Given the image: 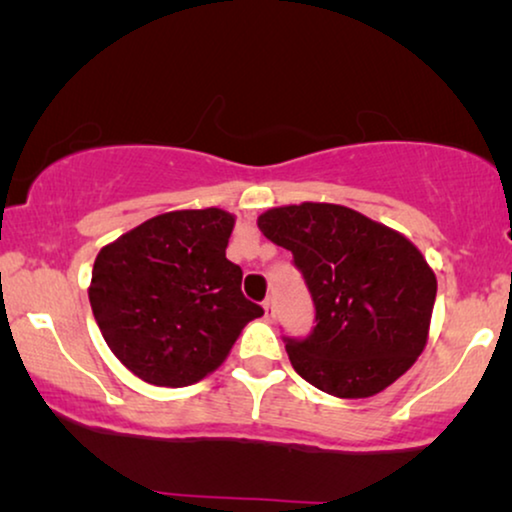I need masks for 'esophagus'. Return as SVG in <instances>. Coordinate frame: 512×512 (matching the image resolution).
I'll list each match as a JSON object with an SVG mask.
<instances>
[{"label": "esophagus", "instance_id": "34e87169", "mask_svg": "<svg viewBox=\"0 0 512 512\" xmlns=\"http://www.w3.org/2000/svg\"><path fill=\"white\" fill-rule=\"evenodd\" d=\"M263 310H265V319L275 321L277 310H275V298H265L263 300Z\"/></svg>", "mask_w": 512, "mask_h": 512}]
</instances>
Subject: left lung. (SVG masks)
<instances>
[{
	"label": "left lung",
	"instance_id": "8db88e82",
	"mask_svg": "<svg viewBox=\"0 0 512 512\" xmlns=\"http://www.w3.org/2000/svg\"><path fill=\"white\" fill-rule=\"evenodd\" d=\"M261 233L289 249L317 307L310 338L286 340L291 366L338 398L380 394L429 342L436 272L398 230L331 202L272 207Z\"/></svg>",
	"mask_w": 512,
	"mask_h": 512
}]
</instances>
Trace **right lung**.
Wrapping results in <instances>:
<instances>
[{
  "instance_id": "1",
  "label": "right lung",
  "mask_w": 512,
  "mask_h": 512,
  "mask_svg": "<svg viewBox=\"0 0 512 512\" xmlns=\"http://www.w3.org/2000/svg\"><path fill=\"white\" fill-rule=\"evenodd\" d=\"M235 216L219 207L153 216L95 258L88 298L102 338L139 380L188 387L228 359L263 307L226 258Z\"/></svg>"
}]
</instances>
